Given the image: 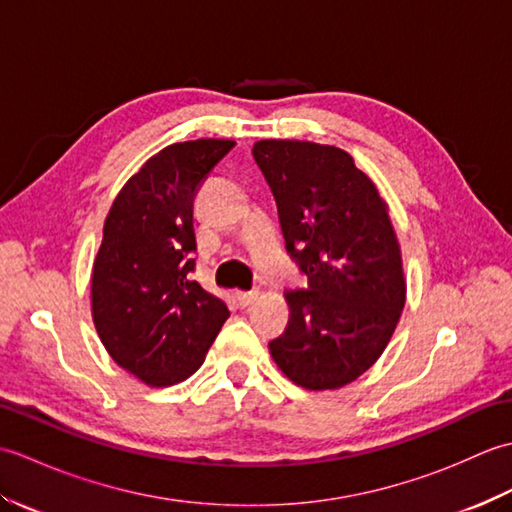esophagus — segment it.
Wrapping results in <instances>:
<instances>
[{
	"label": "esophagus",
	"mask_w": 512,
	"mask_h": 512,
	"mask_svg": "<svg viewBox=\"0 0 512 512\" xmlns=\"http://www.w3.org/2000/svg\"><path fill=\"white\" fill-rule=\"evenodd\" d=\"M257 297H259V292H257V290L237 292V299H239V303H242V306H250V303L257 301Z\"/></svg>",
	"instance_id": "obj_1"
}]
</instances>
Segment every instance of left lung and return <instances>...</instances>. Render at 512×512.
I'll list each match as a JSON object with an SVG mask.
<instances>
[{
    "label": "left lung",
    "instance_id": "left-lung-1",
    "mask_svg": "<svg viewBox=\"0 0 512 512\" xmlns=\"http://www.w3.org/2000/svg\"><path fill=\"white\" fill-rule=\"evenodd\" d=\"M288 253L308 290L286 292L290 319L270 356L292 383L339 389L372 367L407 299L389 206L347 151L310 140H257Z\"/></svg>",
    "mask_w": 512,
    "mask_h": 512
}]
</instances>
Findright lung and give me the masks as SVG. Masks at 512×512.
<instances>
[{"instance_id": "right-lung-1", "label": "right lung", "mask_w": 512, "mask_h": 512, "mask_svg": "<svg viewBox=\"0 0 512 512\" xmlns=\"http://www.w3.org/2000/svg\"><path fill=\"white\" fill-rule=\"evenodd\" d=\"M235 140L198 138L151 156L118 191L92 268V319L107 354L151 387L204 363L228 319L191 279L193 198Z\"/></svg>"}]
</instances>
